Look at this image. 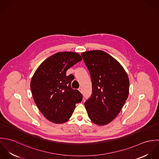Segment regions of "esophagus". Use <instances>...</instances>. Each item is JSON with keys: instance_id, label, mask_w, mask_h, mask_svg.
Returning <instances> with one entry per match:
<instances>
[{"instance_id": "esophagus-1", "label": "esophagus", "mask_w": 159, "mask_h": 159, "mask_svg": "<svg viewBox=\"0 0 159 159\" xmlns=\"http://www.w3.org/2000/svg\"><path fill=\"white\" fill-rule=\"evenodd\" d=\"M78 90H79V91H80L81 93H83V90H82V88H80L78 89Z\"/></svg>"}]
</instances>
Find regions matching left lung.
<instances>
[{
  "instance_id": "8db88e82",
  "label": "left lung",
  "mask_w": 159,
  "mask_h": 159,
  "mask_svg": "<svg viewBox=\"0 0 159 159\" xmlns=\"http://www.w3.org/2000/svg\"><path fill=\"white\" fill-rule=\"evenodd\" d=\"M92 85L90 98L84 103L92 122L104 125L118 115L127 99L129 80L122 66L101 50L81 53Z\"/></svg>"
}]
</instances>
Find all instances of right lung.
<instances>
[{"label":"right lung","mask_w":159,"mask_h":159,"mask_svg":"<svg viewBox=\"0 0 159 159\" xmlns=\"http://www.w3.org/2000/svg\"><path fill=\"white\" fill-rule=\"evenodd\" d=\"M82 60L73 52H57L43 61L30 81L34 102L46 118L56 124L67 122L76 103L83 99L81 92L71 88L74 76H66L68 68Z\"/></svg>","instance_id":"add662e5"}]
</instances>
